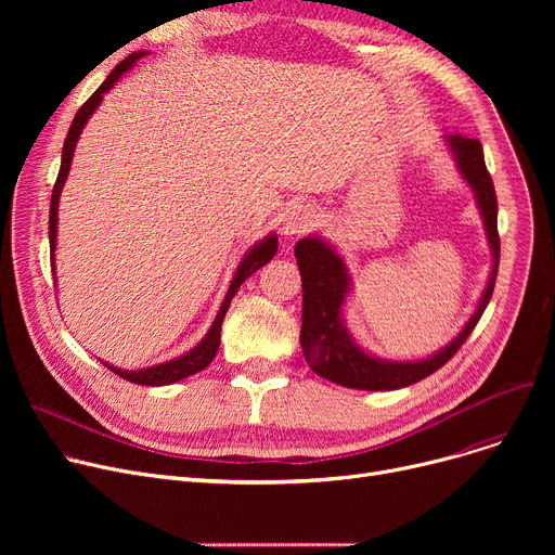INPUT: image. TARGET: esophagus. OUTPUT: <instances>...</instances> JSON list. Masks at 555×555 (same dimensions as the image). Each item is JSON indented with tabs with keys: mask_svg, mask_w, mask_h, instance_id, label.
Masks as SVG:
<instances>
[{
	"mask_svg": "<svg viewBox=\"0 0 555 555\" xmlns=\"http://www.w3.org/2000/svg\"><path fill=\"white\" fill-rule=\"evenodd\" d=\"M314 209L310 207V204H297V207L289 209L283 218V236L285 238H293V236H301V233L310 231L312 224H314Z\"/></svg>",
	"mask_w": 555,
	"mask_h": 555,
	"instance_id": "1",
	"label": "esophagus"
}]
</instances>
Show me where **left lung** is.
<instances>
[{"instance_id":"obj_1","label":"left lung","mask_w":555,"mask_h":555,"mask_svg":"<svg viewBox=\"0 0 555 555\" xmlns=\"http://www.w3.org/2000/svg\"><path fill=\"white\" fill-rule=\"evenodd\" d=\"M448 145L463 180L470 184L477 197V207L483 218L488 245L492 251V270L477 310L463 331L443 346L439 353L416 362H393L369 356L364 348L348 333L341 319V306L351 293V274L346 270L341 256L319 236L301 238L295 247L297 266L304 285V312H301V348L310 369L326 380L364 391H391L410 387L423 377L439 371L468 339L481 319L494 289L500 268V233H498V195L483 162L479 139L450 134Z\"/></svg>"}]
</instances>
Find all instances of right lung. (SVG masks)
I'll list each match as a JSON object with an SVG mask.
<instances>
[{
    "label": "right lung",
    "instance_id": "right-lung-1",
    "mask_svg": "<svg viewBox=\"0 0 555 555\" xmlns=\"http://www.w3.org/2000/svg\"><path fill=\"white\" fill-rule=\"evenodd\" d=\"M145 51H139V53H130L126 61H121L119 65H116L112 69V74L103 80V85L99 87V90L87 99L80 109L76 112L74 121L69 126V132H67V139H65V145H63V162H61V170H57V180L53 184V193H51V209H49V247H51V266L55 270V262H53V251H55V233H57V199H61V193H63V186L67 182V175H69V166H72V159H74V151H76V141L85 128V124L90 121V116L96 112V107L101 105L103 101V94L109 92L114 82L119 80L137 61L139 57H143ZM276 247H279V238L276 233H270V236L262 238L260 243H256L247 254L245 258L241 260V266L236 270V274H233L231 279V285L227 289V295L222 299V306L214 319V324L209 328V333L204 335V339L191 348L189 353L175 358L170 362H162L157 366H149V369H139V371H124V369H116L107 362H103L112 373H116L119 377H124V380L128 383H134V385H145V387H164V385H172V383H180L184 380V377L207 369L211 364V360L216 358L218 353V346H220V328H222V319L229 310V304L233 299V295L238 293V287L245 283L247 276H251L256 270H260L266 262H270L276 254Z\"/></svg>",
    "mask_w": 555,
    "mask_h": 555
}]
</instances>
